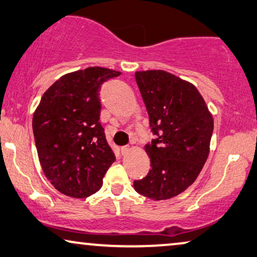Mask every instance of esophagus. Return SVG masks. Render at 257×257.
Instances as JSON below:
<instances>
[{
  "instance_id": "34e87169",
  "label": "esophagus",
  "mask_w": 257,
  "mask_h": 257,
  "mask_svg": "<svg viewBox=\"0 0 257 257\" xmlns=\"http://www.w3.org/2000/svg\"><path fill=\"white\" fill-rule=\"evenodd\" d=\"M130 151V148L128 147V146H124V147H122L121 148V153H122V155H127L128 153Z\"/></svg>"
}]
</instances>
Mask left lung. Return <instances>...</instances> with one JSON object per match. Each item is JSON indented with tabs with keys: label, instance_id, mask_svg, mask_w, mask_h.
I'll list each match as a JSON object with an SVG mask.
<instances>
[{
	"label": "left lung",
	"instance_id": "left-lung-1",
	"mask_svg": "<svg viewBox=\"0 0 257 257\" xmlns=\"http://www.w3.org/2000/svg\"><path fill=\"white\" fill-rule=\"evenodd\" d=\"M156 139L144 147L151 169L134 182L136 192L166 200L192 185L207 161L212 113L196 86L162 70L135 72Z\"/></svg>",
	"mask_w": 257,
	"mask_h": 257
}]
</instances>
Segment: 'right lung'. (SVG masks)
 Listing matches in <instances>:
<instances>
[{
	"label": "right lung",
	"instance_id": "right-lung-1",
	"mask_svg": "<svg viewBox=\"0 0 257 257\" xmlns=\"http://www.w3.org/2000/svg\"><path fill=\"white\" fill-rule=\"evenodd\" d=\"M121 72L87 67L64 74L43 94L32 117L38 158L60 193L86 198L97 192L115 155L99 122V91Z\"/></svg>",
	"mask_w": 257,
	"mask_h": 257
}]
</instances>
